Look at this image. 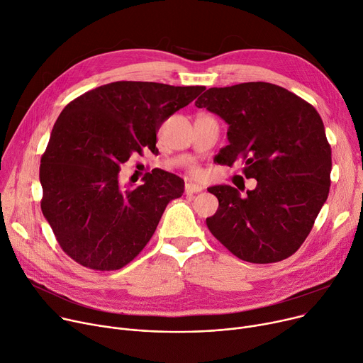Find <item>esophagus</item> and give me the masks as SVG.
I'll return each mask as SVG.
<instances>
[{
	"label": "esophagus",
	"mask_w": 363,
	"mask_h": 363,
	"mask_svg": "<svg viewBox=\"0 0 363 363\" xmlns=\"http://www.w3.org/2000/svg\"><path fill=\"white\" fill-rule=\"evenodd\" d=\"M185 191H186V194H196V192L203 191V186L200 184L188 182V184H185Z\"/></svg>",
	"instance_id": "esophagus-1"
}]
</instances>
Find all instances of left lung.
Returning a JSON list of instances; mask_svg holds the SVG:
<instances>
[{
	"mask_svg": "<svg viewBox=\"0 0 363 363\" xmlns=\"http://www.w3.org/2000/svg\"><path fill=\"white\" fill-rule=\"evenodd\" d=\"M195 106L228 124L217 163L242 160L246 178L257 181L245 196L230 185L208 188L218 200L210 232L242 260L286 259L307 239L330 188L332 149L320 114L269 82L210 88Z\"/></svg>",
	"mask_w": 363,
	"mask_h": 363,
	"instance_id": "1",
	"label": "left lung"
}]
</instances>
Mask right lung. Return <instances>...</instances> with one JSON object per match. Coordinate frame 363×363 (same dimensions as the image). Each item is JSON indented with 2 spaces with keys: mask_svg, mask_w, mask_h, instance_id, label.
I'll list each match as a JSON object with an SVG mask.
<instances>
[{
  "mask_svg": "<svg viewBox=\"0 0 363 363\" xmlns=\"http://www.w3.org/2000/svg\"><path fill=\"white\" fill-rule=\"evenodd\" d=\"M204 86L117 81L75 98L57 117L40 160L42 211L63 252L79 265L116 271L153 236L184 179L153 169L143 185L120 184V167L155 152L162 123Z\"/></svg>",
  "mask_w": 363,
  "mask_h": 363,
  "instance_id": "right-lung-1",
  "label": "right lung"
}]
</instances>
